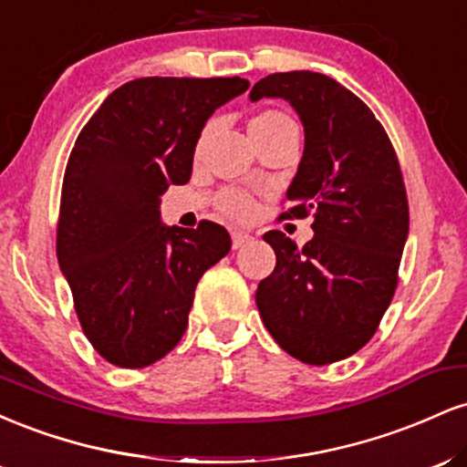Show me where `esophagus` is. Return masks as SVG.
Returning a JSON list of instances; mask_svg holds the SVG:
<instances>
[{
	"label": "esophagus",
	"mask_w": 467,
	"mask_h": 467,
	"mask_svg": "<svg viewBox=\"0 0 467 467\" xmlns=\"http://www.w3.org/2000/svg\"><path fill=\"white\" fill-rule=\"evenodd\" d=\"M250 234H245V233H233V248L234 250H239V248H244L245 244H250Z\"/></svg>",
	"instance_id": "34e87169"
}]
</instances>
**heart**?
<instances>
[{
	"label": "heart",
	"mask_w": 467,
	"mask_h": 467,
	"mask_svg": "<svg viewBox=\"0 0 467 467\" xmlns=\"http://www.w3.org/2000/svg\"><path fill=\"white\" fill-rule=\"evenodd\" d=\"M215 127L217 122L211 120L206 122V127L202 130L200 138H197V147H195L197 158H200L203 149H206L208 140H211L213 133H215ZM248 133L252 142H254L256 147H261V144L278 140V138L296 136V122H294L285 111L267 107V109L256 111V114L250 118ZM217 208L223 217L230 219V222L244 223V222H250V219L256 215V200L244 191L223 189L217 195Z\"/></svg>",
	"instance_id": "b5f03b06"
}]
</instances>
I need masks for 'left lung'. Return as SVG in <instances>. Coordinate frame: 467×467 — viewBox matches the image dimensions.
<instances>
[{
	"label": "left lung",
	"instance_id": "left-lung-1",
	"mask_svg": "<svg viewBox=\"0 0 467 467\" xmlns=\"http://www.w3.org/2000/svg\"><path fill=\"white\" fill-rule=\"evenodd\" d=\"M285 99L305 127V151L278 219L312 215L314 239L296 248L264 234L276 267L256 307L283 351L331 364L360 351L393 301L409 237V197L382 122L356 94L318 72H276L250 99Z\"/></svg>",
	"mask_w": 467,
	"mask_h": 467
}]
</instances>
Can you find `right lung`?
Segmentation results:
<instances>
[{"label":"right lung","instance_id":"add662e5","mask_svg":"<svg viewBox=\"0 0 467 467\" xmlns=\"http://www.w3.org/2000/svg\"><path fill=\"white\" fill-rule=\"evenodd\" d=\"M248 80L147 77L118 88L78 133L63 175L57 256L78 323L107 362L142 368L173 349L203 272L230 234L166 228L160 197L191 180L203 122Z\"/></svg>","mask_w":467,"mask_h":467}]
</instances>
